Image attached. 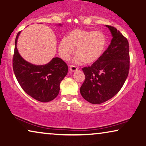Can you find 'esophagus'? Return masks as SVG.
Segmentation results:
<instances>
[{"mask_svg":"<svg viewBox=\"0 0 146 146\" xmlns=\"http://www.w3.org/2000/svg\"><path fill=\"white\" fill-rule=\"evenodd\" d=\"M69 69H70L71 71H73H73L78 70V69H79V67L75 66H73V65H71V66H69Z\"/></svg>","mask_w":146,"mask_h":146,"instance_id":"esophagus-1","label":"esophagus"}]
</instances>
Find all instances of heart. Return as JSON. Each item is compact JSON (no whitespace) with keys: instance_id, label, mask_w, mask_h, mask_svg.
I'll list each match as a JSON object with an SVG mask.
<instances>
[{"instance_id":"1","label":"heart","mask_w":146,"mask_h":146,"mask_svg":"<svg viewBox=\"0 0 146 146\" xmlns=\"http://www.w3.org/2000/svg\"><path fill=\"white\" fill-rule=\"evenodd\" d=\"M106 43V37L102 32L77 29L61 40L58 52L63 59L67 60L76 48V54L78 55L76 62L80 63L84 61L87 64H92L101 57L105 50Z\"/></svg>"}]
</instances>
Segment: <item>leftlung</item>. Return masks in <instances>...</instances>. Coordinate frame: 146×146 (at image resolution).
Instances as JSON below:
<instances>
[{"mask_svg":"<svg viewBox=\"0 0 146 146\" xmlns=\"http://www.w3.org/2000/svg\"><path fill=\"white\" fill-rule=\"evenodd\" d=\"M106 27L113 36L110 46L92 66L82 69L85 80L80 88V94L93 104L104 103L117 94L129 72L128 40L115 27Z\"/></svg>","mask_w":146,"mask_h":146,"instance_id":"left-lung-1","label":"left lung"}]
</instances>
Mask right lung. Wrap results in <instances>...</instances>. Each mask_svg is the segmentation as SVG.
Segmentation results:
<instances>
[{
  "mask_svg": "<svg viewBox=\"0 0 146 146\" xmlns=\"http://www.w3.org/2000/svg\"><path fill=\"white\" fill-rule=\"evenodd\" d=\"M17 33L13 56V70L19 84L30 96L41 102H50L60 92V84L66 77L68 67L60 58H54L46 65L36 66L25 61L17 49Z\"/></svg>",
  "mask_w": 146,
  "mask_h": 146,
  "instance_id": "obj_1",
  "label": "right lung"
}]
</instances>
